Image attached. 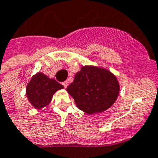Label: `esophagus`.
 <instances>
[{
    "mask_svg": "<svg viewBox=\"0 0 158 158\" xmlns=\"http://www.w3.org/2000/svg\"><path fill=\"white\" fill-rule=\"evenodd\" d=\"M68 81H64V82H62V85L64 86V88L68 87Z\"/></svg>",
    "mask_w": 158,
    "mask_h": 158,
    "instance_id": "obj_1",
    "label": "esophagus"
}]
</instances>
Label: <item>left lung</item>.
Here are the masks:
<instances>
[{"label": "left lung", "mask_w": 158, "mask_h": 158, "mask_svg": "<svg viewBox=\"0 0 158 158\" xmlns=\"http://www.w3.org/2000/svg\"><path fill=\"white\" fill-rule=\"evenodd\" d=\"M116 76L106 68L93 65L81 67L67 91L77 108L88 114L101 113L110 108L119 93Z\"/></svg>", "instance_id": "8db88e82"}]
</instances>
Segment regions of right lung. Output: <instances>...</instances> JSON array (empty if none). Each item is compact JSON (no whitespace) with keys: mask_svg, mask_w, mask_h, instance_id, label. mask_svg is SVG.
Here are the masks:
<instances>
[{"mask_svg":"<svg viewBox=\"0 0 158 158\" xmlns=\"http://www.w3.org/2000/svg\"><path fill=\"white\" fill-rule=\"evenodd\" d=\"M61 89H63V85L55 79L43 73H37L27 85L26 96L35 109L41 110L49 105L54 93Z\"/></svg>","mask_w":158,"mask_h":158,"instance_id":"add662e5","label":"right lung"}]
</instances>
